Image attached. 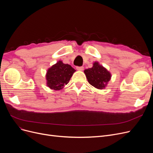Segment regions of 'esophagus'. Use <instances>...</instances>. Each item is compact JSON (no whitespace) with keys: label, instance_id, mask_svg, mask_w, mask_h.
<instances>
[{"label":"esophagus","instance_id":"obj_1","mask_svg":"<svg viewBox=\"0 0 153 153\" xmlns=\"http://www.w3.org/2000/svg\"><path fill=\"white\" fill-rule=\"evenodd\" d=\"M76 69H77L78 71H83L84 67H83V66H77V67H76Z\"/></svg>","mask_w":153,"mask_h":153}]
</instances>
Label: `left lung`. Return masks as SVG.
I'll return each instance as SVG.
<instances>
[{"mask_svg": "<svg viewBox=\"0 0 153 153\" xmlns=\"http://www.w3.org/2000/svg\"><path fill=\"white\" fill-rule=\"evenodd\" d=\"M84 73L89 84L99 89H104L111 78L110 72L97 62L94 63L92 68L85 69Z\"/></svg>", "mask_w": 153, "mask_h": 153, "instance_id": "obj_1", "label": "left lung"}]
</instances>
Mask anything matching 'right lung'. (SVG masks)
<instances>
[{
	"label": "right lung",
	"instance_id": "1",
	"mask_svg": "<svg viewBox=\"0 0 153 153\" xmlns=\"http://www.w3.org/2000/svg\"><path fill=\"white\" fill-rule=\"evenodd\" d=\"M76 70L71 65L59 61L47 71V85L54 90L62 89L68 84Z\"/></svg>",
	"mask_w": 153,
	"mask_h": 153
}]
</instances>
